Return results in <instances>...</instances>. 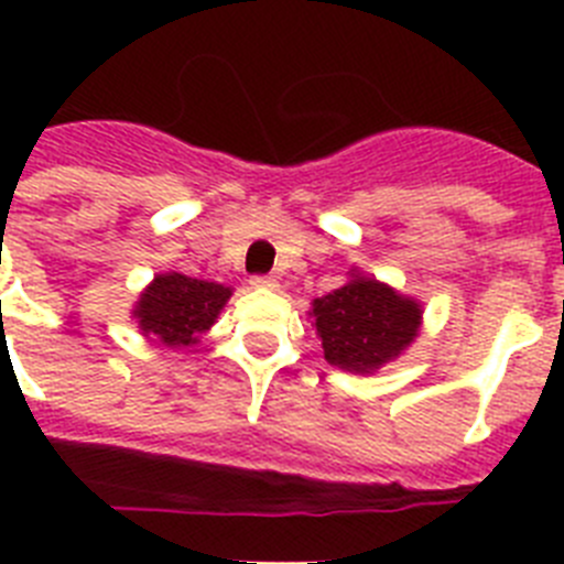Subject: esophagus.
Returning <instances> with one entry per match:
<instances>
[{
    "mask_svg": "<svg viewBox=\"0 0 564 564\" xmlns=\"http://www.w3.org/2000/svg\"><path fill=\"white\" fill-rule=\"evenodd\" d=\"M251 288H259V291H276L279 282L273 276H251Z\"/></svg>",
    "mask_w": 564,
    "mask_h": 564,
    "instance_id": "esophagus-1",
    "label": "esophagus"
}]
</instances>
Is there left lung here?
Here are the masks:
<instances>
[{"label":"left lung","mask_w":564,"mask_h":564,"mask_svg":"<svg viewBox=\"0 0 564 564\" xmlns=\"http://www.w3.org/2000/svg\"><path fill=\"white\" fill-rule=\"evenodd\" d=\"M316 336L327 364L338 370L372 376L403 356L423 325V305L370 273L350 268L341 288L311 302Z\"/></svg>","instance_id":"left-lung-1"}]
</instances>
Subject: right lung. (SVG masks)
Returning <instances> with one entry per match:
<instances>
[{
    "mask_svg": "<svg viewBox=\"0 0 564 564\" xmlns=\"http://www.w3.org/2000/svg\"><path fill=\"white\" fill-rule=\"evenodd\" d=\"M231 293V288L220 282L194 279L181 271L158 273L134 302L132 318L141 336L183 350L200 344L203 333L220 318Z\"/></svg>",
    "mask_w": 564,
    "mask_h": 564,
    "instance_id": "right-lung-1",
    "label": "right lung"
}]
</instances>
